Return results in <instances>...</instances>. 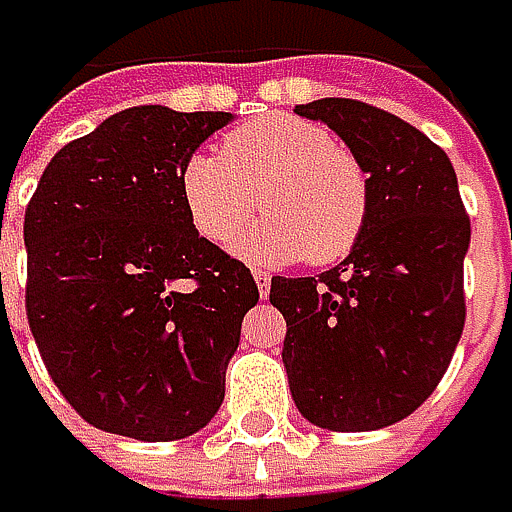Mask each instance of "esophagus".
<instances>
[{"label":"esophagus","mask_w":512,"mask_h":512,"mask_svg":"<svg viewBox=\"0 0 512 512\" xmlns=\"http://www.w3.org/2000/svg\"><path fill=\"white\" fill-rule=\"evenodd\" d=\"M251 276H254V285H258V294H261V297H267V294H270V276H267V273H261V270H254Z\"/></svg>","instance_id":"1"}]
</instances>
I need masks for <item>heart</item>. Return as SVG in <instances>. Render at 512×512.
I'll list each match as a JSON object with an SVG mask.
<instances>
[{"instance_id": "heart-1", "label": "heart", "mask_w": 512, "mask_h": 512, "mask_svg": "<svg viewBox=\"0 0 512 512\" xmlns=\"http://www.w3.org/2000/svg\"><path fill=\"white\" fill-rule=\"evenodd\" d=\"M181 203L209 242L230 239L261 203L273 218L248 227L236 251L251 261L331 264L367 221L370 185L352 151L324 124L267 115L224 136V157L197 151L178 172Z\"/></svg>"}]
</instances>
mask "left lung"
<instances>
[{
    "label": "left lung",
    "instance_id": "1",
    "mask_svg": "<svg viewBox=\"0 0 512 512\" xmlns=\"http://www.w3.org/2000/svg\"><path fill=\"white\" fill-rule=\"evenodd\" d=\"M294 112L346 142L370 203L343 264L270 285L291 397L327 431L388 428L431 397L461 340L470 218L446 151L422 130L337 96Z\"/></svg>",
    "mask_w": 512,
    "mask_h": 512
}]
</instances>
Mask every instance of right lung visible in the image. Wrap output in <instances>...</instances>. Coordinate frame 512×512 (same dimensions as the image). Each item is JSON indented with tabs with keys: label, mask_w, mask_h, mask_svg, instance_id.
Segmentation results:
<instances>
[{
	"label": "right lung",
	"mask_w": 512,
	"mask_h": 512,
	"mask_svg": "<svg viewBox=\"0 0 512 512\" xmlns=\"http://www.w3.org/2000/svg\"><path fill=\"white\" fill-rule=\"evenodd\" d=\"M230 121L124 108L63 145L26 206L29 331L54 385L99 431L181 440L224 400L258 285L194 230L178 172Z\"/></svg>",
	"instance_id": "right-lung-1"
}]
</instances>
